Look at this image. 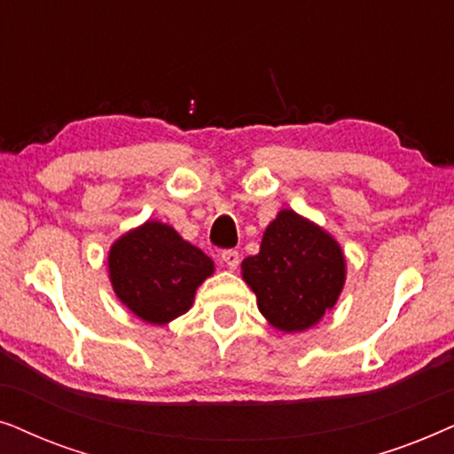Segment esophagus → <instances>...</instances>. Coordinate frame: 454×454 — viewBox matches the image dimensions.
<instances>
[{"label":"esophagus","instance_id":"1","mask_svg":"<svg viewBox=\"0 0 454 454\" xmlns=\"http://www.w3.org/2000/svg\"><path fill=\"white\" fill-rule=\"evenodd\" d=\"M222 262H223V265H226L228 270H237L239 268V263H240V255H239V251H223L222 253Z\"/></svg>","mask_w":454,"mask_h":454}]
</instances>
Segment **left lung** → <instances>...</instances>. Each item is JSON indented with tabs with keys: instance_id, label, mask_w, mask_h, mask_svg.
<instances>
[{
	"instance_id": "obj_1",
	"label": "left lung",
	"mask_w": 454,
	"mask_h": 454,
	"mask_svg": "<svg viewBox=\"0 0 454 454\" xmlns=\"http://www.w3.org/2000/svg\"><path fill=\"white\" fill-rule=\"evenodd\" d=\"M240 268L262 316L282 332L316 325L336 305L347 278L340 245L293 209L270 222L259 253Z\"/></svg>"
}]
</instances>
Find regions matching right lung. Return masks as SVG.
Listing matches in <instances>:
<instances>
[{
    "instance_id": "1",
    "label": "right lung",
    "mask_w": 454,
    "mask_h": 454,
    "mask_svg": "<svg viewBox=\"0 0 454 454\" xmlns=\"http://www.w3.org/2000/svg\"><path fill=\"white\" fill-rule=\"evenodd\" d=\"M110 280L118 299L147 324L164 325L192 307L214 262L172 226L145 222L112 245Z\"/></svg>"
}]
</instances>
